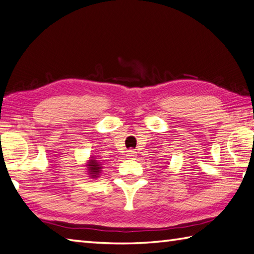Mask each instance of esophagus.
<instances>
[{
	"instance_id": "1",
	"label": "esophagus",
	"mask_w": 254,
	"mask_h": 254,
	"mask_svg": "<svg viewBox=\"0 0 254 254\" xmlns=\"http://www.w3.org/2000/svg\"><path fill=\"white\" fill-rule=\"evenodd\" d=\"M127 157H134V156H136V152H135V150H128L127 151Z\"/></svg>"
}]
</instances>
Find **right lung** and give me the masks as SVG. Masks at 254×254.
<instances>
[{"label": "right lung", "instance_id": "right-lung-1", "mask_svg": "<svg viewBox=\"0 0 254 254\" xmlns=\"http://www.w3.org/2000/svg\"><path fill=\"white\" fill-rule=\"evenodd\" d=\"M87 166H88L89 174H90L91 177H93V178L98 177L99 173H100V170H101V164L98 163L97 161H94L92 158V160L88 163Z\"/></svg>", "mask_w": 254, "mask_h": 254}]
</instances>
